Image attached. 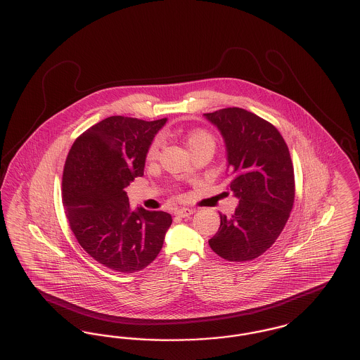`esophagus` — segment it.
<instances>
[{"label":"esophagus","mask_w":360,"mask_h":360,"mask_svg":"<svg viewBox=\"0 0 360 360\" xmlns=\"http://www.w3.org/2000/svg\"><path fill=\"white\" fill-rule=\"evenodd\" d=\"M194 212H195L194 209L182 207V209H178V210H175V214H176V216H179V217H188V216H191Z\"/></svg>","instance_id":"obj_1"}]
</instances>
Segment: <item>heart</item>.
<instances>
[{"label":"heart","instance_id":"b5f03b06","mask_svg":"<svg viewBox=\"0 0 360 360\" xmlns=\"http://www.w3.org/2000/svg\"><path fill=\"white\" fill-rule=\"evenodd\" d=\"M186 143H188L190 153H194V151H197V150L206 148V147L214 150V147H216V139H214V136H213L210 132H207L205 129H195V131H191L188 135ZM159 147H160V140L156 139V140H154V141L151 143V146H150V148H148V153H147L148 159H154L155 156L159 153Z\"/></svg>","mask_w":360,"mask_h":360}]
</instances>
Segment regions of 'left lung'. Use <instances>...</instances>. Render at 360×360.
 <instances>
[{"instance_id":"obj_1","label":"left lung","mask_w":360,"mask_h":360,"mask_svg":"<svg viewBox=\"0 0 360 360\" xmlns=\"http://www.w3.org/2000/svg\"><path fill=\"white\" fill-rule=\"evenodd\" d=\"M220 131L226 148L229 188L239 205L209 240L225 260L247 262L266 252L289 220L294 169L289 148L273 124L241 108L204 115Z\"/></svg>"}]
</instances>
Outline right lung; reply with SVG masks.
Returning <instances> with one entry per match:
<instances>
[{
	"instance_id": "obj_1",
	"label": "right lung",
	"mask_w": 360,
	"mask_h": 360,
	"mask_svg": "<svg viewBox=\"0 0 360 360\" xmlns=\"http://www.w3.org/2000/svg\"><path fill=\"white\" fill-rule=\"evenodd\" d=\"M166 121L108 117L74 141L65 163L70 228L90 257L119 273L153 263L172 223L166 212L132 210L124 190L144 174L148 148Z\"/></svg>"
}]
</instances>
